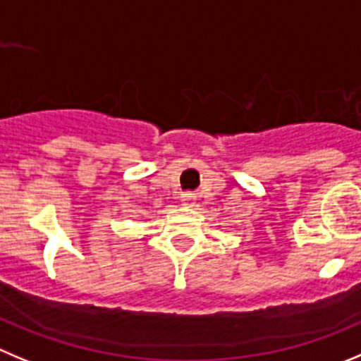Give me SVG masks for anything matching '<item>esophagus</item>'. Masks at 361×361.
Segmentation results:
<instances>
[{"label": "esophagus", "instance_id": "1", "mask_svg": "<svg viewBox=\"0 0 361 361\" xmlns=\"http://www.w3.org/2000/svg\"><path fill=\"white\" fill-rule=\"evenodd\" d=\"M195 200H197V197H195V193H191V191H186V193H183V197H180L183 205H193Z\"/></svg>", "mask_w": 361, "mask_h": 361}]
</instances>
